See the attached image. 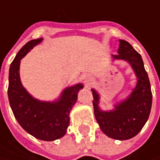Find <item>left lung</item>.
Listing matches in <instances>:
<instances>
[{
	"mask_svg": "<svg viewBox=\"0 0 160 160\" xmlns=\"http://www.w3.org/2000/svg\"><path fill=\"white\" fill-rule=\"evenodd\" d=\"M118 54L114 58L128 61L138 77L137 85L126 101L116 106V109L104 112L98 107L99 95L92 89L95 118L102 131L116 140H127L138 133L149 118L152 104V93L148 74L142 56L125 40L119 41Z\"/></svg>",
	"mask_w": 160,
	"mask_h": 160,
	"instance_id": "obj_1",
	"label": "left lung"
}]
</instances>
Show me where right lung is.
Returning <instances> with one entry per match:
<instances>
[{"instance_id": "right-lung-1", "label": "right lung", "mask_w": 160, "mask_h": 160, "mask_svg": "<svg viewBox=\"0 0 160 160\" xmlns=\"http://www.w3.org/2000/svg\"><path fill=\"white\" fill-rule=\"evenodd\" d=\"M41 39L27 42L11 62L9 73L8 96L16 119L21 127L35 138L54 141L64 136L69 125V112L77 100V92L83 88L78 83L64 90L59 101L39 102L34 99L22 86L19 78V64L27 53Z\"/></svg>"}]
</instances>
